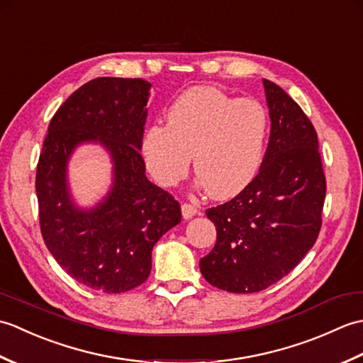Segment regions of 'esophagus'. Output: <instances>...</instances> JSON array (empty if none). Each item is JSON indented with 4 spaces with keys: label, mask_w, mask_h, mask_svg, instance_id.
<instances>
[{
    "label": "esophagus",
    "mask_w": 363,
    "mask_h": 363,
    "mask_svg": "<svg viewBox=\"0 0 363 363\" xmlns=\"http://www.w3.org/2000/svg\"><path fill=\"white\" fill-rule=\"evenodd\" d=\"M181 209H182V217L186 218V220L194 218L195 215H196V212H198L196 207L194 204H189V203H184Z\"/></svg>",
    "instance_id": "obj_1"
}]
</instances>
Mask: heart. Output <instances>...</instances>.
I'll return each mask as SVG.
<instances>
[{
    "instance_id": "heart-1",
    "label": "heart",
    "mask_w": 363,
    "mask_h": 363,
    "mask_svg": "<svg viewBox=\"0 0 363 363\" xmlns=\"http://www.w3.org/2000/svg\"><path fill=\"white\" fill-rule=\"evenodd\" d=\"M268 115L256 99L233 98L215 87H191L167 111V126L146 129L142 151L154 179L174 186L190 156L198 186L217 199L234 196L256 177L264 160Z\"/></svg>"
}]
</instances>
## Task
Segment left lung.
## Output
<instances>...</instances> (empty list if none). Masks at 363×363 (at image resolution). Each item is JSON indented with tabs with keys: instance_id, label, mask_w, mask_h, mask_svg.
Masks as SVG:
<instances>
[{
	"instance_id": "8db88e82",
	"label": "left lung",
	"mask_w": 363,
	"mask_h": 363,
	"mask_svg": "<svg viewBox=\"0 0 363 363\" xmlns=\"http://www.w3.org/2000/svg\"><path fill=\"white\" fill-rule=\"evenodd\" d=\"M269 140L259 174L230 201L207 209L217 243L199 260L204 279L233 293L265 290L317 242L326 196L318 137L303 109L264 79Z\"/></svg>"
}]
</instances>
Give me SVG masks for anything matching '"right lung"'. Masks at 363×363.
Listing matches in <instances>:
<instances>
[{"label": "right lung", "instance_id": "add662e5", "mask_svg": "<svg viewBox=\"0 0 363 363\" xmlns=\"http://www.w3.org/2000/svg\"><path fill=\"white\" fill-rule=\"evenodd\" d=\"M151 84L96 78L68 96L50 121L38 157L35 191L46 248L74 281L104 293L148 279L151 251L181 223V206L145 176L140 154ZM111 154L113 187L101 203L81 210L71 199L66 165L81 143Z\"/></svg>", "mask_w": 363, "mask_h": 363}]
</instances>
